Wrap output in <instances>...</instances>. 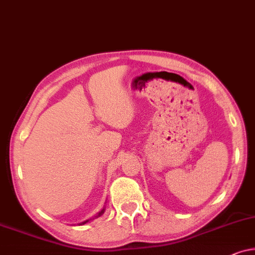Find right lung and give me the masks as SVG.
Here are the masks:
<instances>
[{"label":"right lung","instance_id":"obj_1","mask_svg":"<svg viewBox=\"0 0 255 255\" xmlns=\"http://www.w3.org/2000/svg\"><path fill=\"white\" fill-rule=\"evenodd\" d=\"M104 211H105V209H103L102 211H99V213H98V215H97V216H95V217H99V216H102V215L104 214ZM90 220H91V218H90ZM90 220H87V221L82 222V223H81L80 225H83V224H85V223H88V222H89V221H90Z\"/></svg>","mask_w":255,"mask_h":255}]
</instances>
